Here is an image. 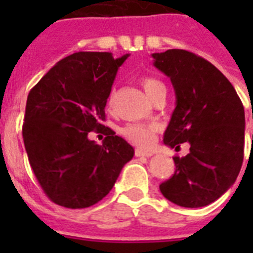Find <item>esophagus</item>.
Wrapping results in <instances>:
<instances>
[{
	"label": "esophagus",
	"mask_w": 253,
	"mask_h": 253,
	"mask_svg": "<svg viewBox=\"0 0 253 253\" xmlns=\"http://www.w3.org/2000/svg\"><path fill=\"white\" fill-rule=\"evenodd\" d=\"M151 152H147V151H142L139 150V148H136L135 150V156H138V158H150L151 156Z\"/></svg>",
	"instance_id": "esophagus-1"
}]
</instances>
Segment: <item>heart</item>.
Masks as SVG:
<instances>
[{
	"instance_id": "heart-1",
	"label": "heart",
	"mask_w": 253,
	"mask_h": 253,
	"mask_svg": "<svg viewBox=\"0 0 253 253\" xmlns=\"http://www.w3.org/2000/svg\"><path fill=\"white\" fill-rule=\"evenodd\" d=\"M142 86L144 87V90L150 97L156 93V91L166 89V86L163 85V83L155 79V77L144 76L142 77ZM115 102V90H111L107 97V107L113 109ZM159 131V126L155 123H128L125 127L121 128V134L122 136L128 140L130 143L135 144L136 147L140 148H147L151 146V143L154 142L155 135Z\"/></svg>"
}]
</instances>
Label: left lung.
<instances>
[{"label":"left lung","mask_w":253,"mask_h":253,"mask_svg":"<svg viewBox=\"0 0 253 253\" xmlns=\"http://www.w3.org/2000/svg\"><path fill=\"white\" fill-rule=\"evenodd\" d=\"M154 65L170 79L176 109L164 143L189 154L174 156L176 170L160 184L167 200L202 208L218 200L239 174L244 158V107L232 84L210 61L185 49L152 53Z\"/></svg>","instance_id":"8db88e82"}]
</instances>
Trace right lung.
Returning <instances> with one entry per match:
<instances>
[{
  "mask_svg": "<svg viewBox=\"0 0 253 253\" xmlns=\"http://www.w3.org/2000/svg\"><path fill=\"white\" fill-rule=\"evenodd\" d=\"M127 57L72 53L30 90L22 135L34 174L53 204L93 206L134 156V148L102 125L111 85ZM90 130L107 135L101 146L87 139Z\"/></svg>",
  "mask_w": 253,
  "mask_h": 253,
  "instance_id": "right-lung-1",
  "label": "right lung"
}]
</instances>
